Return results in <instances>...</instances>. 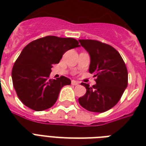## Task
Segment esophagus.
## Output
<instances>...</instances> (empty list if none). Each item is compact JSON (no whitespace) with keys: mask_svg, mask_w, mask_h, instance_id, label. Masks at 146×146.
I'll return each mask as SVG.
<instances>
[{"mask_svg":"<svg viewBox=\"0 0 146 146\" xmlns=\"http://www.w3.org/2000/svg\"><path fill=\"white\" fill-rule=\"evenodd\" d=\"M72 85H78L79 82H78V81H74V80H73V81H72Z\"/></svg>","mask_w":146,"mask_h":146,"instance_id":"1","label":"esophagus"}]
</instances>
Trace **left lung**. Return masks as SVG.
Masks as SVG:
<instances>
[{
    "label": "left lung",
    "instance_id": "8db88e82",
    "mask_svg": "<svg viewBox=\"0 0 146 146\" xmlns=\"http://www.w3.org/2000/svg\"><path fill=\"white\" fill-rule=\"evenodd\" d=\"M91 58L89 72L96 77V84L85 87V94L78 98L84 109L104 113L118 103L128 84V72L121 55L110 45L92 39H79Z\"/></svg>",
    "mask_w": 146,
    "mask_h": 146
}]
</instances>
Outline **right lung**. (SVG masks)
Listing matches in <instances>:
<instances>
[{"mask_svg":"<svg viewBox=\"0 0 146 146\" xmlns=\"http://www.w3.org/2000/svg\"><path fill=\"white\" fill-rule=\"evenodd\" d=\"M78 43L73 38L48 36L25 46L12 69L13 88L25 106L42 111L55 104L62 88L71 84V80L65 76L49 78L52 65Z\"/></svg>","mask_w":146,"mask_h":146,"instance_id":"right-lung-1","label":"right lung"}]
</instances>
